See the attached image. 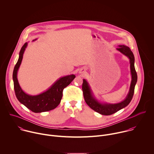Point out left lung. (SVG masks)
<instances>
[{"label": "left lung", "mask_w": 154, "mask_h": 154, "mask_svg": "<svg viewBox=\"0 0 154 154\" xmlns=\"http://www.w3.org/2000/svg\"><path fill=\"white\" fill-rule=\"evenodd\" d=\"M120 53L127 56L129 59L130 61V68L132 76V80L131 83L129 91L126 97V98L120 103L116 104H108L101 103L99 102L93 95V93L91 89V88L85 79H83L82 84V91L83 96L86 104L95 112L104 116H109L113 114L119 110L127 106L131 102L134 93L135 86L137 82V74L134 66L135 58L133 53L131 49L125 45H119V47L117 48Z\"/></svg>", "instance_id": "8db88e82"}]
</instances>
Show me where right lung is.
Wrapping results in <instances>:
<instances>
[{"label": "right lung", "instance_id": "right-lung-1", "mask_svg": "<svg viewBox=\"0 0 154 154\" xmlns=\"http://www.w3.org/2000/svg\"><path fill=\"white\" fill-rule=\"evenodd\" d=\"M35 40L36 39L34 40ZM27 45L28 43L26 42L22 47L19 53V59L13 71V79L14 82V88L16 96L22 104L35 113L53 110L60 104L64 88L71 83V82L75 79V75L72 74L60 78L47 91L38 95H30L26 94L21 89L19 85L17 74Z\"/></svg>", "mask_w": 154, "mask_h": 154}]
</instances>
